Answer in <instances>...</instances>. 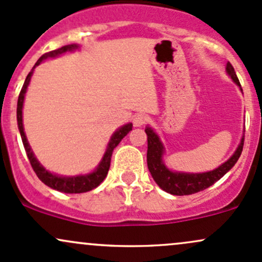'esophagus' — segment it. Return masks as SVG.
<instances>
[{"instance_id": "1", "label": "esophagus", "mask_w": 262, "mask_h": 262, "mask_svg": "<svg viewBox=\"0 0 262 262\" xmlns=\"http://www.w3.org/2000/svg\"><path fill=\"white\" fill-rule=\"evenodd\" d=\"M148 116L146 114H136L133 118V124L134 126H142L148 122Z\"/></svg>"}]
</instances>
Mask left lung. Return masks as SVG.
<instances>
[{
	"label": "left lung",
	"instance_id": "obj_1",
	"mask_svg": "<svg viewBox=\"0 0 262 262\" xmlns=\"http://www.w3.org/2000/svg\"><path fill=\"white\" fill-rule=\"evenodd\" d=\"M226 73L231 77V79L236 83L240 91L243 92L234 67H232L230 62L226 63ZM145 133L148 136L146 163H148L149 171H150L154 182L159 185V188H162L164 191L169 192L171 195H190L211 186L212 184L220 180L236 164L244 146L243 136L240 144L237 145L235 153L225 163L221 164L219 168L210 171H205V173H184V171L170 170L165 165L163 160L165 148H164L162 140H160L159 136L155 133L154 129L149 125L145 126Z\"/></svg>",
	"mask_w": 262,
	"mask_h": 262
}]
</instances>
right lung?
<instances>
[{"mask_svg":"<svg viewBox=\"0 0 262 262\" xmlns=\"http://www.w3.org/2000/svg\"><path fill=\"white\" fill-rule=\"evenodd\" d=\"M79 46L76 45V43H72V45L63 46V47L58 48V50H54L48 52V53H45L38 61L36 62V64L33 66V68L31 70L28 76L26 77V80L24 83V87H22L21 92H19L18 96V102H17V124H18V130L19 134H21L22 143H24L26 154H27L28 159H30L31 165H32L34 173L37 174V177L39 178L42 183H45L46 185L50 186V188L54 189V190H58L62 192H67V194H79V192H85L92 190V189L97 188L103 180L107 177L109 166H111V158L112 154H113L114 148L119 144L120 140L124 138L129 132L133 128V124L132 123H128V124H124L120 128H118L116 132L113 133V136L109 139V143L107 145V149H105V153L103 155L102 160H100L98 166L94 169L92 173L84 174V175H76V177H63V175H58L48 171L45 166L42 165L41 163L37 160V158L34 157L32 149H31L30 144H28L27 137L25 134L24 129V122H22V109H24V102H25V96L26 92H27V87L30 84L31 78H32V74L34 68L37 66H39L41 63L47 58H54V57H58L61 54L66 53V52H73L78 50Z\"/></svg>","mask_w":262,"mask_h":262,"instance_id":"right-lung-1","label":"right lung"}]
</instances>
